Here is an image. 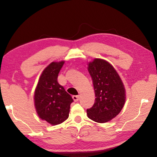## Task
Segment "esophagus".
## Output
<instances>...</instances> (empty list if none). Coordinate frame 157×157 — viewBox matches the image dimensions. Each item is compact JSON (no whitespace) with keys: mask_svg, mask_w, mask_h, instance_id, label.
<instances>
[{"mask_svg":"<svg viewBox=\"0 0 157 157\" xmlns=\"http://www.w3.org/2000/svg\"><path fill=\"white\" fill-rule=\"evenodd\" d=\"M79 95H73V96H72V99H74L75 101H78L79 100Z\"/></svg>","mask_w":157,"mask_h":157,"instance_id":"esophagus-1","label":"esophagus"}]
</instances>
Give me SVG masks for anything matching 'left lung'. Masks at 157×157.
<instances>
[{
	"mask_svg": "<svg viewBox=\"0 0 157 157\" xmlns=\"http://www.w3.org/2000/svg\"><path fill=\"white\" fill-rule=\"evenodd\" d=\"M95 92V101L86 109L89 118L106 123L120 113L125 101V90L113 67L106 60L96 58L89 63Z\"/></svg>",
	"mask_w": 157,
	"mask_h": 157,
	"instance_id": "1",
	"label": "left lung"
}]
</instances>
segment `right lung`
<instances>
[{
  "label": "right lung",
  "mask_w": 157,
  "mask_h": 157,
  "mask_svg": "<svg viewBox=\"0 0 157 157\" xmlns=\"http://www.w3.org/2000/svg\"><path fill=\"white\" fill-rule=\"evenodd\" d=\"M64 61L52 62L44 69L34 92V105L42 120L58 125L69 116L73 99L58 82V73Z\"/></svg>",
  "instance_id": "right-lung-1"
}]
</instances>
